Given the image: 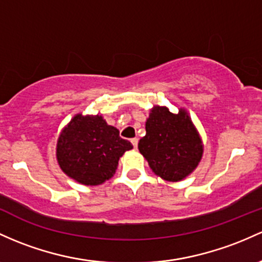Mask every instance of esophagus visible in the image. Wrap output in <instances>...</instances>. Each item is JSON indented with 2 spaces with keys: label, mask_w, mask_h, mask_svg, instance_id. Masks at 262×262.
Returning <instances> with one entry per match:
<instances>
[{
  "label": "esophagus",
  "mask_w": 262,
  "mask_h": 262,
  "mask_svg": "<svg viewBox=\"0 0 262 262\" xmlns=\"http://www.w3.org/2000/svg\"><path fill=\"white\" fill-rule=\"evenodd\" d=\"M130 142H132V144H133L134 148L137 149V146H138V138H133V139H132Z\"/></svg>",
  "instance_id": "obj_1"
}]
</instances>
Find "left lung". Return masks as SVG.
Listing matches in <instances>:
<instances>
[{
    "label": "left lung",
    "instance_id": "obj_1",
    "mask_svg": "<svg viewBox=\"0 0 262 262\" xmlns=\"http://www.w3.org/2000/svg\"><path fill=\"white\" fill-rule=\"evenodd\" d=\"M145 130L138 148L155 174L168 182H180L192 173L204 146L185 109L174 114L157 105L146 119Z\"/></svg>",
    "mask_w": 262,
    "mask_h": 262
}]
</instances>
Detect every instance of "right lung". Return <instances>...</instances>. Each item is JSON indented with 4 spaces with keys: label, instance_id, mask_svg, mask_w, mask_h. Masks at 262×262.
<instances>
[{
    "label": "right lung",
    "instance_id": "right-lung-1",
    "mask_svg": "<svg viewBox=\"0 0 262 262\" xmlns=\"http://www.w3.org/2000/svg\"><path fill=\"white\" fill-rule=\"evenodd\" d=\"M133 148L102 116L72 118L59 134L57 160L68 177L84 185H99L116 173L119 158Z\"/></svg>",
    "mask_w": 262,
    "mask_h": 262
}]
</instances>
